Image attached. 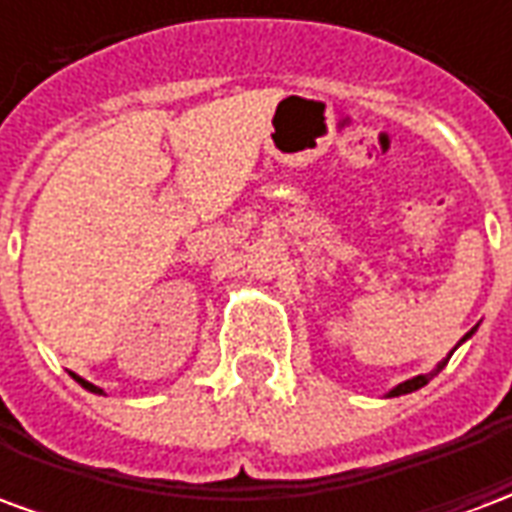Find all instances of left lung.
<instances>
[{"instance_id":"left-lung-1","label":"left lung","mask_w":512,"mask_h":512,"mask_svg":"<svg viewBox=\"0 0 512 512\" xmlns=\"http://www.w3.org/2000/svg\"><path fill=\"white\" fill-rule=\"evenodd\" d=\"M477 326H480V323H477ZM477 326H474L472 332H466V334H463L461 340H458V345L466 343V340H469V337H472V334L477 332ZM458 345H455V348H458ZM455 348H452L450 354H447V359H441L439 365L433 367V370H430V373H422V376H414V378H408V381H403V384L392 386V389H389V392H386V397H400V395H408V392H417V389H422V386L428 384L430 378H433V376H439L441 370H444V365H447V362H450V356L455 354Z\"/></svg>"}]
</instances>
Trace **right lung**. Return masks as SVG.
<instances>
[{
	"mask_svg": "<svg viewBox=\"0 0 512 512\" xmlns=\"http://www.w3.org/2000/svg\"><path fill=\"white\" fill-rule=\"evenodd\" d=\"M73 378H76V381H79V384L84 386V389H87V392H93V395H106L104 389H101V386H95V384H90V381H84L82 376H76V373H71Z\"/></svg>",
	"mask_w": 512,
	"mask_h": 512,
	"instance_id": "1",
	"label": "right lung"
}]
</instances>
